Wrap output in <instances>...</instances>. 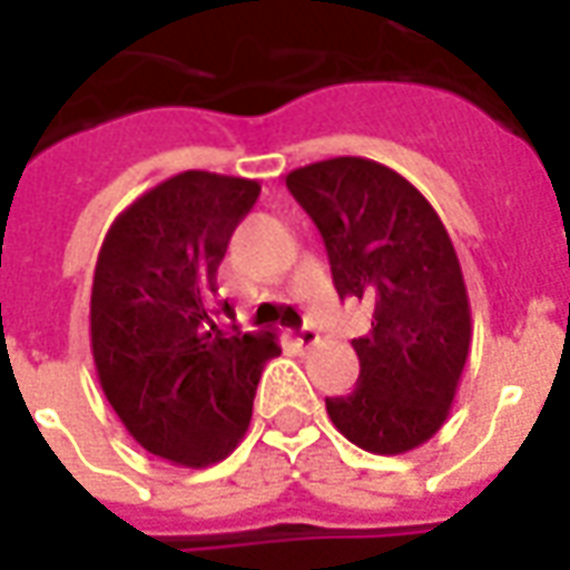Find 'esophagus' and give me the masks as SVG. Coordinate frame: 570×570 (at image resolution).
<instances>
[{
	"instance_id": "34e87169",
	"label": "esophagus",
	"mask_w": 570,
	"mask_h": 570,
	"mask_svg": "<svg viewBox=\"0 0 570 570\" xmlns=\"http://www.w3.org/2000/svg\"><path fill=\"white\" fill-rule=\"evenodd\" d=\"M296 342L302 347H314V345H317V342H321V335H317V330H314L311 323H305L302 330H296Z\"/></svg>"
}]
</instances>
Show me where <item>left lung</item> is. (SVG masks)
I'll return each instance as SVG.
<instances>
[{
	"label": "left lung",
	"mask_w": 570,
	"mask_h": 570,
	"mask_svg": "<svg viewBox=\"0 0 570 570\" xmlns=\"http://www.w3.org/2000/svg\"><path fill=\"white\" fill-rule=\"evenodd\" d=\"M330 256L342 298L372 311L351 345L357 387L326 396L347 440L372 454L419 449L449 419L470 354V298L445 225L419 188L370 158H330L286 174Z\"/></svg>",
	"instance_id": "obj_1"
}]
</instances>
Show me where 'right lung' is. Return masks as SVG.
Wrapping results in <instances>:
<instances>
[{
  "mask_svg": "<svg viewBox=\"0 0 570 570\" xmlns=\"http://www.w3.org/2000/svg\"><path fill=\"white\" fill-rule=\"evenodd\" d=\"M244 176L186 170L116 216L91 286V354L109 406L142 449L176 466L235 452L253 419L274 333L216 323V272L259 198ZM223 311L232 317V305Z\"/></svg>",
  "mask_w": 570,
  "mask_h": 570,
  "instance_id": "right-lung-1",
  "label": "right lung"
}]
</instances>
